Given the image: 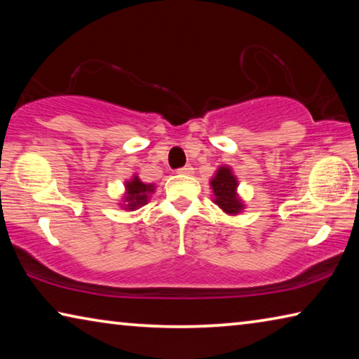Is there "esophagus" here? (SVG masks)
Instances as JSON below:
<instances>
[{"instance_id": "obj_1", "label": "esophagus", "mask_w": 359, "mask_h": 359, "mask_svg": "<svg viewBox=\"0 0 359 359\" xmlns=\"http://www.w3.org/2000/svg\"><path fill=\"white\" fill-rule=\"evenodd\" d=\"M177 172H179V174L190 175V174H193V166H190V165H185L184 168H179V169H177Z\"/></svg>"}]
</instances>
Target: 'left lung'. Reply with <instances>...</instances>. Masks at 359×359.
Here are the masks:
<instances>
[{
    "instance_id": "left-lung-1",
    "label": "left lung",
    "mask_w": 359,
    "mask_h": 359,
    "mask_svg": "<svg viewBox=\"0 0 359 359\" xmlns=\"http://www.w3.org/2000/svg\"><path fill=\"white\" fill-rule=\"evenodd\" d=\"M212 190L215 194V204L222 210L226 212V214H238L242 209V203L238 198V193H236V188H238V180L231 172L228 166H222L218 169L215 177L210 182Z\"/></svg>"
}]
</instances>
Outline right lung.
<instances>
[{"label":"right lung","instance_id":"1","mask_svg":"<svg viewBox=\"0 0 359 359\" xmlns=\"http://www.w3.org/2000/svg\"><path fill=\"white\" fill-rule=\"evenodd\" d=\"M150 193H154V185L142 184L137 177L128 182V184H126V196H125L126 209L135 210L136 208H141V205L147 204Z\"/></svg>","mask_w":359,"mask_h":359}]
</instances>
